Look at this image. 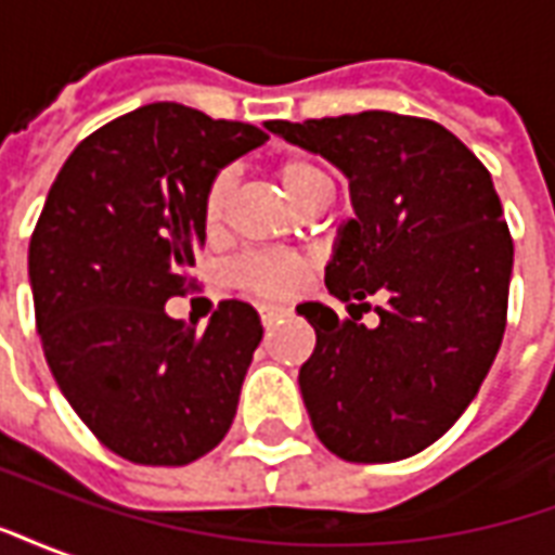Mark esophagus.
Returning a JSON list of instances; mask_svg holds the SVG:
<instances>
[{"instance_id": "1", "label": "esophagus", "mask_w": 555, "mask_h": 555, "mask_svg": "<svg viewBox=\"0 0 555 555\" xmlns=\"http://www.w3.org/2000/svg\"><path fill=\"white\" fill-rule=\"evenodd\" d=\"M258 314H261V324L273 326L279 318L285 314V309H282V306H261V309H258Z\"/></svg>"}]
</instances>
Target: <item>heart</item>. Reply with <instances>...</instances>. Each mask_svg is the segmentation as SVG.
<instances>
[{
	"mask_svg": "<svg viewBox=\"0 0 555 555\" xmlns=\"http://www.w3.org/2000/svg\"><path fill=\"white\" fill-rule=\"evenodd\" d=\"M276 178L294 205H300L302 198L312 190H318V186H330V178L324 175V169L306 157L282 159L276 166ZM229 195L231 181L225 175H219L205 195L207 229H217L219 222H222ZM306 273H309V267L297 255L249 253L231 264L229 279L237 288L253 291L258 297H288V294H294L306 282Z\"/></svg>",
	"mask_w": 555,
	"mask_h": 555,
	"instance_id": "b5f03b06",
	"label": "heart"
}]
</instances>
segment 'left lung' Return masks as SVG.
Here are the masks:
<instances>
[{
    "instance_id": "left-lung-1",
    "label": "left lung",
    "mask_w": 555,
    "mask_h": 555,
    "mask_svg": "<svg viewBox=\"0 0 555 555\" xmlns=\"http://www.w3.org/2000/svg\"><path fill=\"white\" fill-rule=\"evenodd\" d=\"M350 181L353 217L338 229L326 288L380 324L341 321L300 302L314 326L300 392L318 440L350 464H392L461 418L505 333L514 243L476 154L428 118L396 113L267 121Z\"/></svg>"
}]
</instances>
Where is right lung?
I'll return each mask as SVG.
<instances>
[{"label":"right lung","mask_w":555,"mask_h":555,"mask_svg":"<svg viewBox=\"0 0 555 555\" xmlns=\"http://www.w3.org/2000/svg\"><path fill=\"white\" fill-rule=\"evenodd\" d=\"M264 142L253 125L147 103L82 139L50 186L29 243L43 357L91 434L133 464H190L237 413L258 312L219 302L198 336L166 300L195 288L219 169Z\"/></svg>","instance_id":"add662e5"}]
</instances>
